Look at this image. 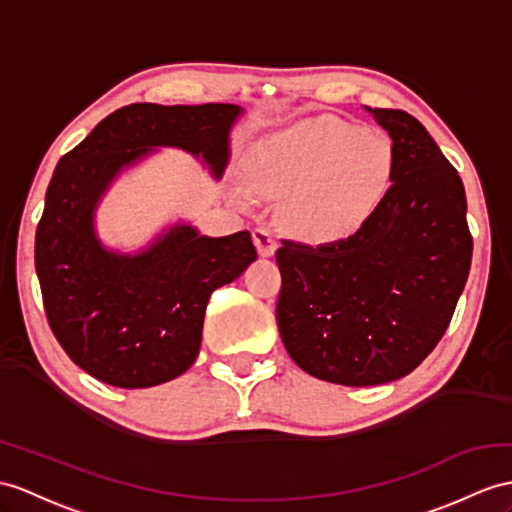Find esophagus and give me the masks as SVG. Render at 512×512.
Masks as SVG:
<instances>
[{"label": "esophagus", "instance_id": "1", "mask_svg": "<svg viewBox=\"0 0 512 512\" xmlns=\"http://www.w3.org/2000/svg\"><path fill=\"white\" fill-rule=\"evenodd\" d=\"M252 239H254V245H256L260 256H273V254H276L278 241H276V234H273L269 228H256L252 232Z\"/></svg>", "mask_w": 512, "mask_h": 512}]
</instances>
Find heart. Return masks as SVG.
<instances>
[{
	"mask_svg": "<svg viewBox=\"0 0 512 512\" xmlns=\"http://www.w3.org/2000/svg\"><path fill=\"white\" fill-rule=\"evenodd\" d=\"M393 171L389 136L336 117L306 119L269 136L249 165L258 193L289 195L286 226L310 241H339L363 228L389 191Z\"/></svg>",
	"mask_w": 512,
	"mask_h": 512,
	"instance_id": "obj_1",
	"label": "heart"
}]
</instances>
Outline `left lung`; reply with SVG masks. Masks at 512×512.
<instances>
[{
	"instance_id": "1",
	"label": "left lung",
	"mask_w": 512,
	"mask_h": 512,
	"mask_svg": "<svg viewBox=\"0 0 512 512\" xmlns=\"http://www.w3.org/2000/svg\"><path fill=\"white\" fill-rule=\"evenodd\" d=\"M367 110L393 141L382 204L347 239H282L276 252L286 352L345 386L393 382L421 365L450 326L473 252L463 180L428 130L404 110Z\"/></svg>"
}]
</instances>
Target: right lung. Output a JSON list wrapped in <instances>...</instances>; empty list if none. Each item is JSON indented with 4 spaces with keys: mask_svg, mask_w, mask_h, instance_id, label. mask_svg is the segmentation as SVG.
<instances>
[{
    "mask_svg": "<svg viewBox=\"0 0 512 512\" xmlns=\"http://www.w3.org/2000/svg\"><path fill=\"white\" fill-rule=\"evenodd\" d=\"M239 115L234 104H130L60 158L36 228L34 265L49 328L93 378L147 389L182 376L199 354L210 293L256 260L247 230L213 239L178 223L143 252L119 254L93 226L110 182L154 147L202 156L221 178Z\"/></svg>",
    "mask_w": 512,
    "mask_h": 512,
    "instance_id": "obj_1",
    "label": "right lung"
}]
</instances>
